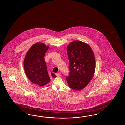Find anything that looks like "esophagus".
<instances>
[{"label":"esophagus","instance_id":"34e87169","mask_svg":"<svg viewBox=\"0 0 125 125\" xmlns=\"http://www.w3.org/2000/svg\"><path fill=\"white\" fill-rule=\"evenodd\" d=\"M60 72H59V73H56V76H59L60 75Z\"/></svg>","mask_w":125,"mask_h":125}]
</instances>
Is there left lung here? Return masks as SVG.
<instances>
[{"instance_id":"8db88e82","label":"left lung","mask_w":125,"mask_h":125,"mask_svg":"<svg viewBox=\"0 0 125 125\" xmlns=\"http://www.w3.org/2000/svg\"><path fill=\"white\" fill-rule=\"evenodd\" d=\"M69 59V75L66 81L74 90H82L93 78L96 69V60L93 51L86 43L75 40L67 46Z\"/></svg>"}]
</instances>
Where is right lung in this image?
<instances>
[{"instance_id":"1","label":"right lung","mask_w":125,"mask_h":125,"mask_svg":"<svg viewBox=\"0 0 125 125\" xmlns=\"http://www.w3.org/2000/svg\"><path fill=\"white\" fill-rule=\"evenodd\" d=\"M49 47L43 43H36L30 48L24 59L27 76L31 82L40 87L47 84L51 80L44 58ZM51 75L53 78L57 77L52 72Z\"/></svg>"}]
</instances>
